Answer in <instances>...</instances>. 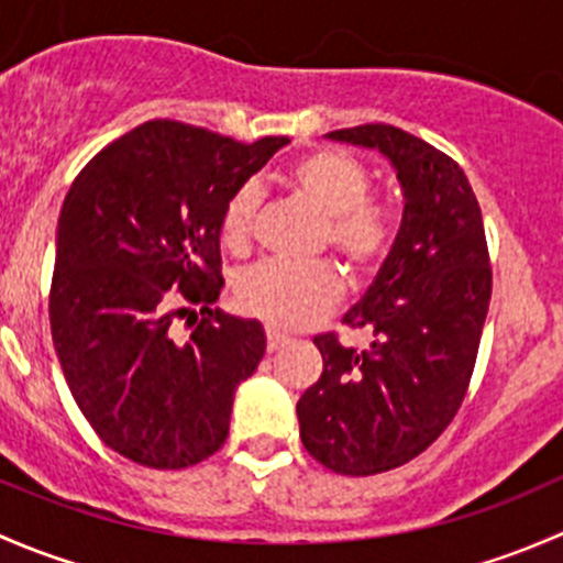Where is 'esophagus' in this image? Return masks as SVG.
Returning <instances> with one entry per match:
<instances>
[{
	"instance_id": "1",
	"label": "esophagus",
	"mask_w": 563,
	"mask_h": 563,
	"mask_svg": "<svg viewBox=\"0 0 563 563\" xmlns=\"http://www.w3.org/2000/svg\"><path fill=\"white\" fill-rule=\"evenodd\" d=\"M286 343H288L286 334L277 332V329H272V327H266V349L277 351V349H283Z\"/></svg>"
}]
</instances>
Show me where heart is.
Wrapping results in <instances>:
<instances>
[{"label":"heart","mask_w":563,"mask_h":563,"mask_svg":"<svg viewBox=\"0 0 563 563\" xmlns=\"http://www.w3.org/2000/svg\"><path fill=\"white\" fill-rule=\"evenodd\" d=\"M286 185L323 218L318 242L329 247L356 283H365L395 253L400 236V203L371 196V172L343 150H316L294 161ZM258 187L242 185L220 212L218 234L225 247L242 253L253 240ZM236 305L247 316L280 329L308 327L343 297V275L332 261H261L234 283Z\"/></svg>","instance_id":"heart-1"}]
</instances>
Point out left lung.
<instances>
[{
	"instance_id": "obj_1",
	"label": "left lung",
	"mask_w": 563,
	"mask_h": 563,
	"mask_svg": "<svg viewBox=\"0 0 563 563\" xmlns=\"http://www.w3.org/2000/svg\"><path fill=\"white\" fill-rule=\"evenodd\" d=\"M329 139L382 150L406 196L395 253L343 316L371 332V349L316 334L323 373L297 402L305 450L334 474L371 476L422 455L463 406L493 266L479 201L450 155L382 122Z\"/></svg>"
}]
</instances>
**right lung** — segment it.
Wrapping results in <instances>:
<instances>
[{"instance_id": "obj_1", "label": "right lung", "mask_w": 563, "mask_h": 563, "mask_svg": "<svg viewBox=\"0 0 563 563\" xmlns=\"http://www.w3.org/2000/svg\"><path fill=\"white\" fill-rule=\"evenodd\" d=\"M286 144L152 119L103 146L67 192L51 338L87 422L133 463L187 468L229 439L234 389L266 340L261 323L212 310L223 288L218 223L231 192ZM176 314L188 317L187 339Z\"/></svg>"}]
</instances>
